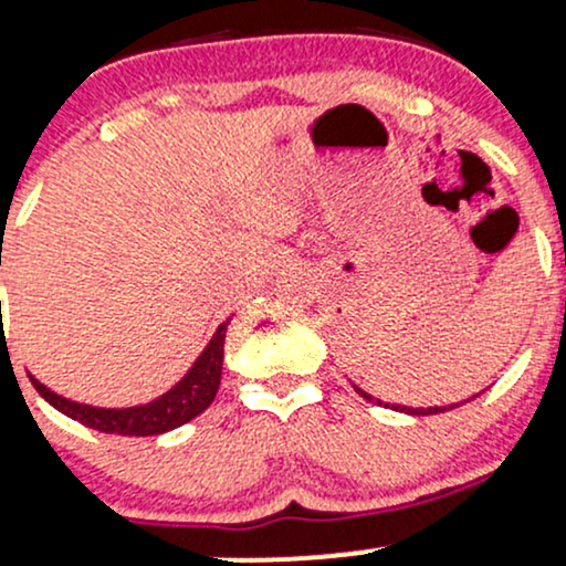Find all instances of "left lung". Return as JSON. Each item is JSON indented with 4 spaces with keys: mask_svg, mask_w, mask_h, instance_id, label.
<instances>
[{
    "mask_svg": "<svg viewBox=\"0 0 566 566\" xmlns=\"http://www.w3.org/2000/svg\"><path fill=\"white\" fill-rule=\"evenodd\" d=\"M356 388V394L359 396H365L367 401H378V405H382L380 399H375V396H369L367 391H361L359 386H354ZM388 407V405H386ZM452 407H458V405H450V407H428V409H412V407H401V405H391V409H399V412H407V415H437V412H447V409H452Z\"/></svg>",
    "mask_w": 566,
    "mask_h": 566,
    "instance_id": "1",
    "label": "left lung"
}]
</instances>
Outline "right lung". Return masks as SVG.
Listing matches in <instances>:
<instances>
[{
  "instance_id": "add662e5",
  "label": "right lung",
  "mask_w": 566,
  "mask_h": 566,
  "mask_svg": "<svg viewBox=\"0 0 566 566\" xmlns=\"http://www.w3.org/2000/svg\"><path fill=\"white\" fill-rule=\"evenodd\" d=\"M226 329H229V319L220 324L218 333L212 335V340L207 343V348L201 350V356L193 361V367L188 369L178 386H172L159 399L140 407L103 409L76 405V401L63 399V396L50 391L36 378H31V382H34V388L44 401H50L57 412L69 415L71 420H80L82 426L95 428V431L103 433H119V437H157V433L172 431V428L188 423V420H193L212 405L220 386V373H223Z\"/></svg>"
}]
</instances>
